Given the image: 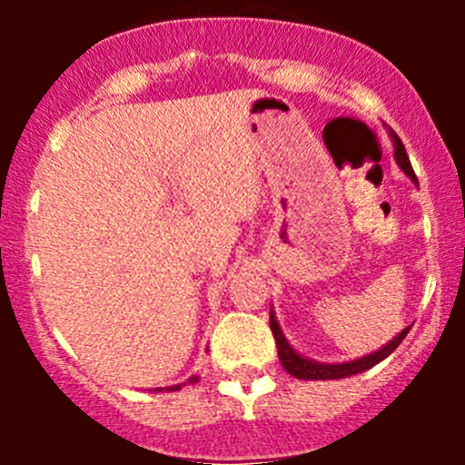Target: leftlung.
<instances>
[{
	"label": "left lung",
	"mask_w": 465,
	"mask_h": 465,
	"mask_svg": "<svg viewBox=\"0 0 465 465\" xmlns=\"http://www.w3.org/2000/svg\"><path fill=\"white\" fill-rule=\"evenodd\" d=\"M393 137V155H396V163L401 165V170L417 183V174H414L412 165H410V158L405 153V146H402L401 139L391 133ZM270 328H272V335H274V342H277V351H279V361H282L283 371L289 372V375L298 377V380H342V377H351V375H359V372L371 371L372 365H377L380 361H384L386 356L396 351L398 344L405 340V335L410 332V326L402 328L398 332L396 338L391 340L389 344H384L381 349H377L375 354H368L363 359H356V361H349V363H319V361H310L305 356H300L293 347L289 344V340L283 338L282 328H279L277 319H274V312H270Z\"/></svg>",
	"instance_id": "8db88e82"
}]
</instances>
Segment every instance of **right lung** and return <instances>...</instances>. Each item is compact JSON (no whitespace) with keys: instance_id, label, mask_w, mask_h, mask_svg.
<instances>
[{"instance_id":"1","label":"right lung","mask_w":465,"mask_h":465,"mask_svg":"<svg viewBox=\"0 0 465 465\" xmlns=\"http://www.w3.org/2000/svg\"><path fill=\"white\" fill-rule=\"evenodd\" d=\"M188 381H197V377H191ZM176 389H182V384H174V386H167L165 391H176ZM155 391H163V389H155Z\"/></svg>"}]
</instances>
